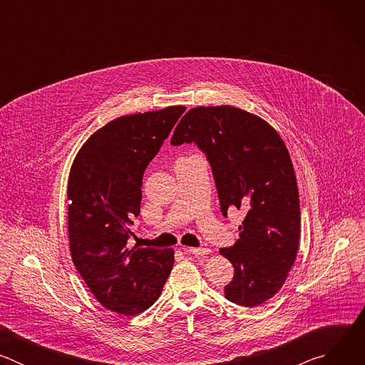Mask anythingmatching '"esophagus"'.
Wrapping results in <instances>:
<instances>
[{
  "label": "esophagus",
  "instance_id": "1",
  "mask_svg": "<svg viewBox=\"0 0 365 365\" xmlns=\"http://www.w3.org/2000/svg\"><path fill=\"white\" fill-rule=\"evenodd\" d=\"M183 250V252L185 254H193V255H196V257H203V255H207L211 252V250L210 248H182Z\"/></svg>",
  "mask_w": 365,
  "mask_h": 365
}]
</instances>
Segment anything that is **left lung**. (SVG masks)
Listing matches in <instances>:
<instances>
[{
  "mask_svg": "<svg viewBox=\"0 0 365 365\" xmlns=\"http://www.w3.org/2000/svg\"><path fill=\"white\" fill-rule=\"evenodd\" d=\"M195 143L212 168L221 212H247L240 238L220 252L235 272L225 297L252 307L272 299L294 263L300 235L296 175L287 147L263 118L220 106L189 110L170 140Z\"/></svg>",
  "mask_w": 365,
  "mask_h": 365,
  "instance_id": "obj_1",
  "label": "left lung"
}]
</instances>
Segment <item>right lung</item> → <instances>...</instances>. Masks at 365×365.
<instances>
[{
    "label": "right lung",
    "mask_w": 365,
    "mask_h": 365,
    "mask_svg": "<svg viewBox=\"0 0 365 365\" xmlns=\"http://www.w3.org/2000/svg\"><path fill=\"white\" fill-rule=\"evenodd\" d=\"M186 107L123 115L95 131L73 160L68 231L73 264L96 300L135 317L159 299L172 272V248H130L143 175Z\"/></svg>",
    "instance_id": "right-lung-1"
}]
</instances>
